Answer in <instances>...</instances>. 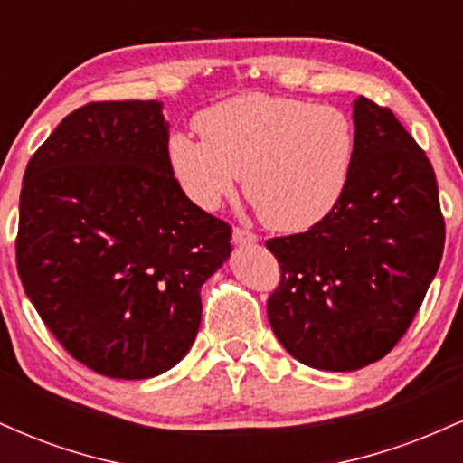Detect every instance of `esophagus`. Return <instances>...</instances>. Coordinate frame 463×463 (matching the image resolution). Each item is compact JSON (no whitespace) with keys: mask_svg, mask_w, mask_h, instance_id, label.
<instances>
[{"mask_svg":"<svg viewBox=\"0 0 463 463\" xmlns=\"http://www.w3.org/2000/svg\"><path fill=\"white\" fill-rule=\"evenodd\" d=\"M257 239L259 237L254 235L252 231H248V228H241V226L232 228V241L239 243V246H241V243H254Z\"/></svg>","mask_w":463,"mask_h":463,"instance_id":"34e87169","label":"esophagus"}]
</instances>
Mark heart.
I'll list each match as a JSON object with an SVG mask.
<instances>
[{"mask_svg": "<svg viewBox=\"0 0 463 463\" xmlns=\"http://www.w3.org/2000/svg\"><path fill=\"white\" fill-rule=\"evenodd\" d=\"M202 139L174 132L167 161L184 194L215 211L243 189L274 231L298 232L324 220L346 189L354 126L337 106L243 93L202 110Z\"/></svg>", "mask_w": 463, "mask_h": 463, "instance_id": "1", "label": "heart"}]
</instances>
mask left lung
Returning <instances> with one entry per match:
<instances>
[{"label":"left lung","mask_w":463,"mask_h":463,"mask_svg":"<svg viewBox=\"0 0 463 463\" xmlns=\"http://www.w3.org/2000/svg\"><path fill=\"white\" fill-rule=\"evenodd\" d=\"M446 228L435 172L387 106L354 102V158L335 209L307 232L265 241L280 268L268 298L287 353L317 370L383 359L427 296Z\"/></svg>","instance_id":"1"}]
</instances>
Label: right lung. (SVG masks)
Listing matches in <instances>:
<instances>
[{"instance_id":"add662e5","label":"right lung","mask_w":463,"mask_h":463,"mask_svg":"<svg viewBox=\"0 0 463 463\" xmlns=\"http://www.w3.org/2000/svg\"><path fill=\"white\" fill-rule=\"evenodd\" d=\"M147 99L89 102L32 154L17 272L62 348L110 379H150L187 354L200 289L231 254V224L194 204Z\"/></svg>"}]
</instances>
